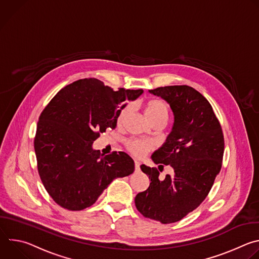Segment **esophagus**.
<instances>
[{
  "mask_svg": "<svg viewBox=\"0 0 259 259\" xmlns=\"http://www.w3.org/2000/svg\"><path fill=\"white\" fill-rule=\"evenodd\" d=\"M134 165H135V171H138L139 170V166H140V164H139V162H137V161H134Z\"/></svg>",
  "mask_w": 259,
  "mask_h": 259,
  "instance_id": "esophagus-1",
  "label": "esophagus"
}]
</instances>
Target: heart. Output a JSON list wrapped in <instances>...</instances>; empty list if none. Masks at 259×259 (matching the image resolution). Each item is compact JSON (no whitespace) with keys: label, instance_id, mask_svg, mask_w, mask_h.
Segmentation results:
<instances>
[{"label":"heart","instance_id":"b5f03b06","mask_svg":"<svg viewBox=\"0 0 259 259\" xmlns=\"http://www.w3.org/2000/svg\"><path fill=\"white\" fill-rule=\"evenodd\" d=\"M131 109V105L124 106L119 113L118 123L121 124ZM144 113L145 116L151 121L152 124L157 122H166L169 116V108L166 102L160 99H152L149 100L144 105ZM127 151L136 158L143 157L146 153L151 152L154 149L153 142L149 140H140V139H129L125 143Z\"/></svg>","mask_w":259,"mask_h":259}]
</instances>
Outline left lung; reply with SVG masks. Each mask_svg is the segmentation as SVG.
Segmentation results:
<instances>
[{
    "label": "left lung",
    "instance_id": "obj_1",
    "mask_svg": "<svg viewBox=\"0 0 259 259\" xmlns=\"http://www.w3.org/2000/svg\"><path fill=\"white\" fill-rule=\"evenodd\" d=\"M169 104L174 124L166 142L152 160L170 165L174 175L159 178L157 168L141 165L151 183L135 197L137 210L146 218L163 225L179 221L194 211L208 196L223 165L225 138L209 101L187 85L150 90Z\"/></svg>",
    "mask_w": 259,
    "mask_h": 259
}]
</instances>
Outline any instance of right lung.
<instances>
[{
  "label": "right lung",
  "instance_id": "right-lung-1",
  "mask_svg": "<svg viewBox=\"0 0 259 259\" xmlns=\"http://www.w3.org/2000/svg\"><path fill=\"white\" fill-rule=\"evenodd\" d=\"M142 89L114 90L89 78L62 88L42 112L33 140L38 171L50 197L60 207L80 211L92 206L115 178L133 173L124 152L103 156L92 143L115 129L120 106Z\"/></svg>",
  "mask_w": 259,
  "mask_h": 259
}]
</instances>
